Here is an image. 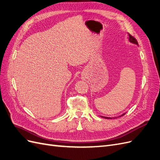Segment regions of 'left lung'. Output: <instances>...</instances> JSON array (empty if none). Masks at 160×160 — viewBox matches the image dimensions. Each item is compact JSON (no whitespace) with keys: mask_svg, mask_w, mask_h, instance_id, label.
I'll return each instance as SVG.
<instances>
[{"mask_svg":"<svg viewBox=\"0 0 160 160\" xmlns=\"http://www.w3.org/2000/svg\"><path fill=\"white\" fill-rule=\"evenodd\" d=\"M128 35H129V42H132V43H134V44H136V45H138V41H137V40L135 39V38L133 37H132V35H130L129 34H128ZM125 113H123V114H122V115L121 116H123V115H124ZM120 116V117H121ZM101 118H105V119H110L111 118H107V117H103V116H101Z\"/></svg>","mask_w":160,"mask_h":160,"instance_id":"1","label":"left lung"}]
</instances>
